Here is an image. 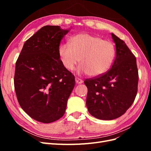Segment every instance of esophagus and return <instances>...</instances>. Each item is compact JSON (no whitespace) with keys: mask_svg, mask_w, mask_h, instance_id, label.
Instances as JSON below:
<instances>
[{"mask_svg":"<svg viewBox=\"0 0 151 151\" xmlns=\"http://www.w3.org/2000/svg\"><path fill=\"white\" fill-rule=\"evenodd\" d=\"M76 83L77 84H81L83 83V81L81 79H79V78H77V77H76Z\"/></svg>","mask_w":151,"mask_h":151,"instance_id":"34e87169","label":"esophagus"}]
</instances>
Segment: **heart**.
Masks as SVG:
<instances>
[{"mask_svg":"<svg viewBox=\"0 0 151 151\" xmlns=\"http://www.w3.org/2000/svg\"><path fill=\"white\" fill-rule=\"evenodd\" d=\"M63 65L73 70L79 62L78 73L91 77L100 76L112 66L116 57V50L109 41L87 33L77 35L70 40V45H61L58 50Z\"/></svg>","mask_w":151,"mask_h":151,"instance_id":"heart-1","label":"heart"}]
</instances>
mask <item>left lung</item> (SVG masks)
Segmentation results:
<instances>
[{
    "instance_id": "obj_1",
    "label": "left lung",
    "mask_w": 151,
    "mask_h": 151,
    "mask_svg": "<svg viewBox=\"0 0 151 151\" xmlns=\"http://www.w3.org/2000/svg\"><path fill=\"white\" fill-rule=\"evenodd\" d=\"M116 57L104 74L86 79V106L91 115L111 120L121 116L133 104L137 93L139 74L136 58L123 40L111 33Z\"/></svg>"
}]
</instances>
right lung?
I'll use <instances>...</instances> for the list:
<instances>
[{"label":"right lung","mask_w":151,"mask_h":151,"mask_svg":"<svg viewBox=\"0 0 151 151\" xmlns=\"http://www.w3.org/2000/svg\"><path fill=\"white\" fill-rule=\"evenodd\" d=\"M70 29L45 26L24 43L16 63L14 88L21 108L33 119L53 122L64 115L75 77L58 50Z\"/></svg>","instance_id":"right-lung-1"}]
</instances>
